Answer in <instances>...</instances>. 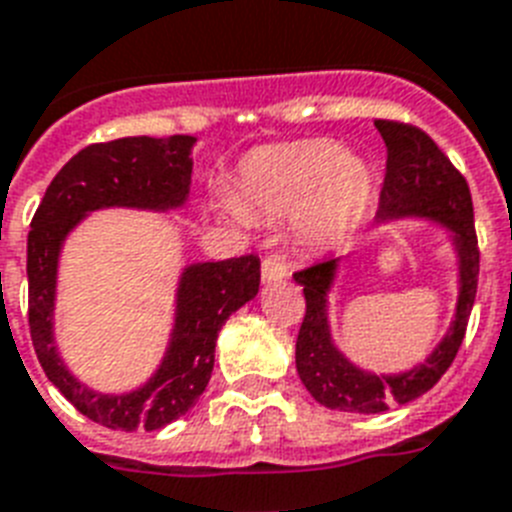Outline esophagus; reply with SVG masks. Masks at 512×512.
Masks as SVG:
<instances>
[{
    "mask_svg": "<svg viewBox=\"0 0 512 512\" xmlns=\"http://www.w3.org/2000/svg\"><path fill=\"white\" fill-rule=\"evenodd\" d=\"M289 276V265L283 263L281 257L270 255L263 260V281L270 283V281H278V278H286Z\"/></svg>",
    "mask_w": 512,
    "mask_h": 512,
    "instance_id": "34e87169",
    "label": "esophagus"
}]
</instances>
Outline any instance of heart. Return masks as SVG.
<instances>
[{
  "label": "heart",
  "mask_w": 512,
  "mask_h": 512,
  "mask_svg": "<svg viewBox=\"0 0 512 512\" xmlns=\"http://www.w3.org/2000/svg\"><path fill=\"white\" fill-rule=\"evenodd\" d=\"M372 197V174L359 158H346L336 140H299L252 153L242 166V200L249 213L289 218L302 213V236L330 242L364 216ZM236 203L226 210L236 221L249 216Z\"/></svg>",
  "instance_id": "1"
}]
</instances>
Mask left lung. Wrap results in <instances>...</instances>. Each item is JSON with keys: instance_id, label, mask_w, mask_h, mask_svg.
<instances>
[{"instance_id": "1", "label": "left lung", "mask_w": 512, "mask_h": 512, "mask_svg": "<svg viewBox=\"0 0 512 512\" xmlns=\"http://www.w3.org/2000/svg\"><path fill=\"white\" fill-rule=\"evenodd\" d=\"M375 127L388 148L377 216L380 221L416 216L448 226L461 263V294L453 325L419 367L401 375H375L351 364L330 341L328 291L336 278L338 260L296 270L294 281L304 286L307 302L296 338V372L317 403L356 414H382L393 403L414 401L437 385L461 349L479 283L474 203L463 174L437 148L435 140L414 124L375 119Z\"/></svg>"}]
</instances>
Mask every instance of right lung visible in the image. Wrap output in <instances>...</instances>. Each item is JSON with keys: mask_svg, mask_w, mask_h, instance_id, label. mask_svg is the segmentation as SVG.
<instances>
[{"mask_svg": "<svg viewBox=\"0 0 512 512\" xmlns=\"http://www.w3.org/2000/svg\"><path fill=\"white\" fill-rule=\"evenodd\" d=\"M195 137H119L83 148L64 163L28 234V325L46 377L77 411L109 429L171 424L200 401L208 388L216 338L236 309L260 289V257L242 255L221 263L184 268L176 291V320L161 367L143 388L103 395L77 382L54 343L59 249L77 223L101 208L171 210L190 195Z\"/></svg>", "mask_w": 512, "mask_h": 512, "instance_id": "1", "label": "right lung"}]
</instances>
